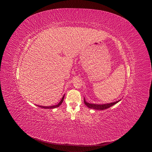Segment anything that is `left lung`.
Segmentation results:
<instances>
[{
  "mask_svg": "<svg viewBox=\"0 0 152 152\" xmlns=\"http://www.w3.org/2000/svg\"><path fill=\"white\" fill-rule=\"evenodd\" d=\"M83 100L86 106H87L89 108H91V109H94L97 110H104L107 109L108 107H110L111 106L115 104L116 103H117L118 102L121 100H119L118 101H116L113 103H106V104H93V103H89L88 102H86L85 98L83 99Z\"/></svg>",
  "mask_w": 152,
  "mask_h": 152,
  "instance_id": "8db88e82",
  "label": "left lung"
}]
</instances>
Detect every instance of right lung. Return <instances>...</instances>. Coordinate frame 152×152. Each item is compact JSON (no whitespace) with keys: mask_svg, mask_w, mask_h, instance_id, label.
Instances as JSON below:
<instances>
[{"mask_svg":"<svg viewBox=\"0 0 152 152\" xmlns=\"http://www.w3.org/2000/svg\"><path fill=\"white\" fill-rule=\"evenodd\" d=\"M64 96H65V94L63 96V97H62V98L61 99V101L59 102V103L58 104H57L56 105L50 106H38H38H39V107H42V108H45V109H54V108H56V107H59V106L62 104V102H63V100H64Z\"/></svg>","mask_w":152,"mask_h":152,"instance_id":"obj_1","label":"right lung"}]
</instances>
